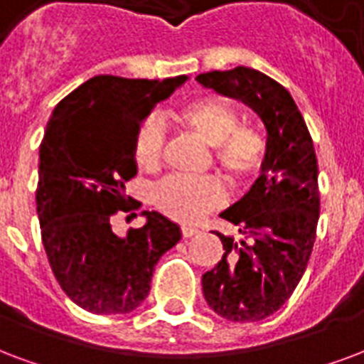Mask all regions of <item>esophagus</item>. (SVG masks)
<instances>
[{"label":"esophagus","instance_id":"obj_1","mask_svg":"<svg viewBox=\"0 0 364 364\" xmlns=\"http://www.w3.org/2000/svg\"><path fill=\"white\" fill-rule=\"evenodd\" d=\"M180 232H182V236L184 237H192V236H196L199 230L196 228V226H188V224H184V226L180 228Z\"/></svg>","mask_w":364,"mask_h":364}]
</instances>
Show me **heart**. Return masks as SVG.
Wrapping results in <instances>:
<instances>
[{
  "mask_svg": "<svg viewBox=\"0 0 364 364\" xmlns=\"http://www.w3.org/2000/svg\"><path fill=\"white\" fill-rule=\"evenodd\" d=\"M172 119L182 128L213 146V161L232 184L242 186L263 172L269 157V140L261 128L240 124L236 107L223 97L203 95L180 105ZM165 134L157 122H144L134 140V163L140 171H155L163 157ZM224 190L213 176H171L153 193V201L166 217L196 223L220 205Z\"/></svg>",
  "mask_w": 364,
  "mask_h": 364,
  "instance_id": "heart-1",
  "label": "heart"
}]
</instances>
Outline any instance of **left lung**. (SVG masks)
I'll use <instances>...</instances> for the list:
<instances>
[{
	"label": "left lung",
	"instance_id": "1",
	"mask_svg": "<svg viewBox=\"0 0 364 364\" xmlns=\"http://www.w3.org/2000/svg\"><path fill=\"white\" fill-rule=\"evenodd\" d=\"M196 80L244 101L269 134L263 174L220 213L240 237L217 232L224 255L201 282L209 307L223 318L263 321L294 294L315 244L321 196L313 138L288 90L255 68L211 70Z\"/></svg>",
	"mask_w": 364,
	"mask_h": 364
}]
</instances>
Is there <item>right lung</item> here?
Wrapping results in <instances>:
<instances>
[{
	"label": "right lung",
	"mask_w": 364,
	"mask_h": 364,
	"mask_svg": "<svg viewBox=\"0 0 364 364\" xmlns=\"http://www.w3.org/2000/svg\"><path fill=\"white\" fill-rule=\"evenodd\" d=\"M100 75L57 103L40 144L36 209L46 255L57 282L78 307L124 315L149 294L161 255L180 228L157 211L117 236L111 218L130 213L124 184L136 176L134 140L155 103L184 84ZM130 217H136L132 213Z\"/></svg>",
	"instance_id": "obj_1"
}]
</instances>
